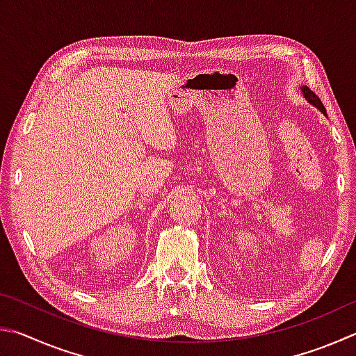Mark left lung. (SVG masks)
<instances>
[{
  "label": "left lung",
  "mask_w": 356,
  "mask_h": 356,
  "mask_svg": "<svg viewBox=\"0 0 356 356\" xmlns=\"http://www.w3.org/2000/svg\"><path fill=\"white\" fill-rule=\"evenodd\" d=\"M300 92L303 93V98H305V99L309 102V104L314 106L316 108H318L319 112H322V113H324V115L327 116V112H325V107H324V104H322L321 99H319L318 96H316V95L312 92V90H309L307 86H302V87H300Z\"/></svg>",
  "instance_id": "1"
}]
</instances>
